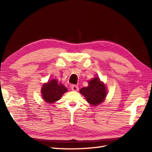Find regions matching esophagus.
<instances>
[{"mask_svg": "<svg viewBox=\"0 0 152 152\" xmlns=\"http://www.w3.org/2000/svg\"><path fill=\"white\" fill-rule=\"evenodd\" d=\"M71 89H72V91H78V90L79 89L78 86L76 85H72V86H71Z\"/></svg>", "mask_w": 152, "mask_h": 152, "instance_id": "1", "label": "esophagus"}]
</instances>
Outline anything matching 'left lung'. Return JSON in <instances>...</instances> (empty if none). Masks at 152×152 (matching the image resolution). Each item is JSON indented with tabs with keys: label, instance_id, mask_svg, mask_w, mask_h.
<instances>
[{
	"label": "left lung",
	"instance_id": "1",
	"mask_svg": "<svg viewBox=\"0 0 152 152\" xmlns=\"http://www.w3.org/2000/svg\"><path fill=\"white\" fill-rule=\"evenodd\" d=\"M80 92L86 98L87 101L94 106L103 102L106 96V87L98 77L90 80L89 86L82 88Z\"/></svg>",
	"mask_w": 152,
	"mask_h": 152
}]
</instances>
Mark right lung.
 Segmentation results:
<instances>
[{"label": "right lung", "instance_id": "obj_1", "mask_svg": "<svg viewBox=\"0 0 152 152\" xmlns=\"http://www.w3.org/2000/svg\"><path fill=\"white\" fill-rule=\"evenodd\" d=\"M42 95L45 101L53 103L59 100L64 93L68 90L62 84H59L57 80H52L45 83L42 88Z\"/></svg>", "mask_w": 152, "mask_h": 152}]
</instances>
